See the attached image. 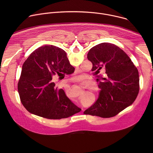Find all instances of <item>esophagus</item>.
Returning <instances> with one entry per match:
<instances>
[{"label":"esophagus","mask_w":153,"mask_h":153,"mask_svg":"<svg viewBox=\"0 0 153 153\" xmlns=\"http://www.w3.org/2000/svg\"><path fill=\"white\" fill-rule=\"evenodd\" d=\"M82 110H83V109H82Z\"/></svg>","instance_id":"obj_1"}]
</instances>
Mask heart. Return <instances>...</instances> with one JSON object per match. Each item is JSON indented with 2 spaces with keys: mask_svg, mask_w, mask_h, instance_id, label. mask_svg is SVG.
I'll list each match as a JSON object with an SVG mask.
<instances>
[{
  "mask_svg": "<svg viewBox=\"0 0 153 153\" xmlns=\"http://www.w3.org/2000/svg\"><path fill=\"white\" fill-rule=\"evenodd\" d=\"M85 76L84 75H80V76H79L77 77H76L75 80H77V81H83L85 79Z\"/></svg>",
  "mask_w": 153,
  "mask_h": 153,
  "instance_id": "heart-1",
  "label": "heart"
}]
</instances>
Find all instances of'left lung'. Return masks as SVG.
I'll use <instances>...</instances> for the list:
<instances>
[{"label": "left lung", "instance_id": "8db88e82", "mask_svg": "<svg viewBox=\"0 0 153 153\" xmlns=\"http://www.w3.org/2000/svg\"><path fill=\"white\" fill-rule=\"evenodd\" d=\"M87 58L93 63L100 88L96 102L85 114L109 118L116 116L136 100L139 91L137 68L128 56L110 43H102L89 51ZM104 69L105 75H98Z\"/></svg>", "mask_w": 153, "mask_h": 153}]
</instances>
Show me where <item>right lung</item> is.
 I'll return each instance as SVG.
<instances>
[{
	"instance_id": "right-lung-1",
	"label": "right lung",
	"mask_w": 153,
	"mask_h": 153,
	"mask_svg": "<svg viewBox=\"0 0 153 153\" xmlns=\"http://www.w3.org/2000/svg\"><path fill=\"white\" fill-rule=\"evenodd\" d=\"M74 70L62 49L53 45L36 49L22 68L17 86L22 103L30 113L49 119L67 118L79 113L81 109L53 82L56 76L70 74Z\"/></svg>"
}]
</instances>
